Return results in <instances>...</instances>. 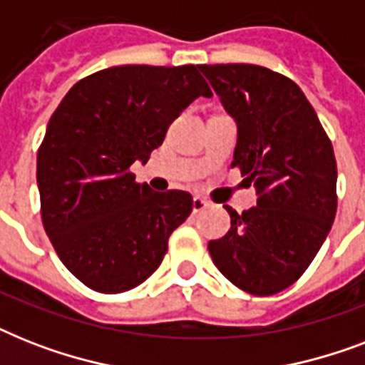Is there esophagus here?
I'll return each mask as SVG.
<instances>
[{
  "mask_svg": "<svg viewBox=\"0 0 365 365\" xmlns=\"http://www.w3.org/2000/svg\"><path fill=\"white\" fill-rule=\"evenodd\" d=\"M205 208H208V202H206L205 199H200V197H195V199H193V212H195V214H199V212H202Z\"/></svg>",
  "mask_w": 365,
  "mask_h": 365,
  "instance_id": "34e87169",
  "label": "esophagus"
}]
</instances>
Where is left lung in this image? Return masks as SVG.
Masks as SVG:
<instances>
[{"mask_svg":"<svg viewBox=\"0 0 365 365\" xmlns=\"http://www.w3.org/2000/svg\"><path fill=\"white\" fill-rule=\"evenodd\" d=\"M237 121L239 166L257 206L210 240L214 265L252 295L282 292L307 271L337 212V165L317 111L292 79L254 64L199 66Z\"/></svg>","mask_w":365,"mask_h":365,"instance_id":"1","label":"left lung"}]
</instances>
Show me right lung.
<instances>
[{"mask_svg":"<svg viewBox=\"0 0 365 365\" xmlns=\"http://www.w3.org/2000/svg\"><path fill=\"white\" fill-rule=\"evenodd\" d=\"M199 96L212 91L193 64L113 66L77 81L51 117L37 151L43 227L91 289L121 294L148 280L193 210L191 195L157 193L130 166Z\"/></svg>","mask_w":365,"mask_h":365,"instance_id":"right-lung-1","label":"right lung"}]
</instances>
